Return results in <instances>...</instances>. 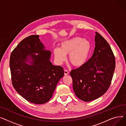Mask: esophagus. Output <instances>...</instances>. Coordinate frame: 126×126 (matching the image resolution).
I'll return each mask as SVG.
<instances>
[{
	"label": "esophagus",
	"instance_id": "esophagus-1",
	"mask_svg": "<svg viewBox=\"0 0 126 126\" xmlns=\"http://www.w3.org/2000/svg\"><path fill=\"white\" fill-rule=\"evenodd\" d=\"M64 75H67L69 74V72L67 70H64Z\"/></svg>",
	"mask_w": 126,
	"mask_h": 126
}]
</instances>
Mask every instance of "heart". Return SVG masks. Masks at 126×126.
Listing matches in <instances>:
<instances>
[{"mask_svg":"<svg viewBox=\"0 0 126 126\" xmlns=\"http://www.w3.org/2000/svg\"><path fill=\"white\" fill-rule=\"evenodd\" d=\"M91 50V45L86 40L75 37L62 42L59 49L54 50L56 62L62 64L66 60V55H69V61L76 67L84 65L87 61Z\"/></svg>","mask_w":126,"mask_h":126,"instance_id":"heart-1","label":"heart"}]
</instances>
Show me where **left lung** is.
Masks as SVG:
<instances>
[{"label": "left lung", "instance_id": "left-lung-1", "mask_svg": "<svg viewBox=\"0 0 126 126\" xmlns=\"http://www.w3.org/2000/svg\"><path fill=\"white\" fill-rule=\"evenodd\" d=\"M95 34L92 57L70 72L75 94L85 102L97 99L107 91L115 67V57L108 43L99 33Z\"/></svg>", "mask_w": 126, "mask_h": 126}]
</instances>
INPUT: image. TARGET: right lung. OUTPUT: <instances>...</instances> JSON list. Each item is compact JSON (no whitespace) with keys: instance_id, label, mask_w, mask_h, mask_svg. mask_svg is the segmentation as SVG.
<instances>
[{"instance_id":"add662e5","label":"right lung","mask_w":126,"mask_h":126,"mask_svg":"<svg viewBox=\"0 0 126 126\" xmlns=\"http://www.w3.org/2000/svg\"><path fill=\"white\" fill-rule=\"evenodd\" d=\"M39 37L32 35L21 41L11 54L10 66L12 84L18 94L33 104H43L52 97L64 71L50 62V51L44 50ZM28 55L33 60L32 65L25 62Z\"/></svg>"}]
</instances>
